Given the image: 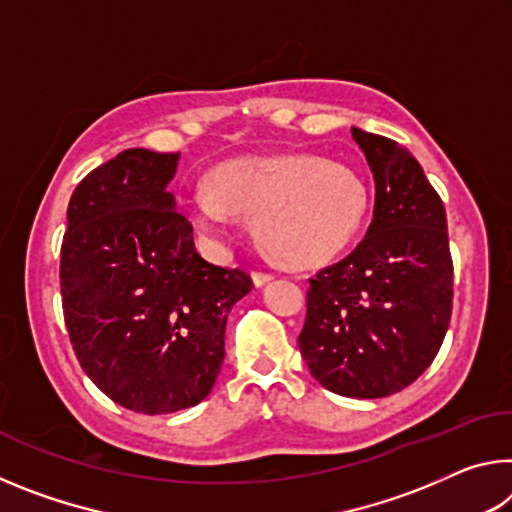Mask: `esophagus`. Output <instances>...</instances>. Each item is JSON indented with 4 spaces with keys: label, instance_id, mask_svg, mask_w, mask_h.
Wrapping results in <instances>:
<instances>
[{
    "label": "esophagus",
    "instance_id": "34e87169",
    "mask_svg": "<svg viewBox=\"0 0 512 512\" xmlns=\"http://www.w3.org/2000/svg\"><path fill=\"white\" fill-rule=\"evenodd\" d=\"M273 280V273H266V271H253V282L255 287H264V284H268Z\"/></svg>",
    "mask_w": 512,
    "mask_h": 512
}]
</instances>
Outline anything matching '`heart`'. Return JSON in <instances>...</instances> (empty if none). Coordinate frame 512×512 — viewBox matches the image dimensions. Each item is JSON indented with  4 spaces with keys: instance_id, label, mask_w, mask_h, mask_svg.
<instances>
[{
    "instance_id": "b5f03b06",
    "label": "heart",
    "mask_w": 512,
    "mask_h": 512,
    "mask_svg": "<svg viewBox=\"0 0 512 512\" xmlns=\"http://www.w3.org/2000/svg\"><path fill=\"white\" fill-rule=\"evenodd\" d=\"M187 219L216 235L228 214L250 216L264 253L289 266H323L357 237L368 210L363 180L314 155H244L216 164L210 194L183 198Z\"/></svg>"
}]
</instances>
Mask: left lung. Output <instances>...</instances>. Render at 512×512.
<instances>
[{
    "label": "left lung",
    "instance_id": "1",
    "mask_svg": "<svg viewBox=\"0 0 512 512\" xmlns=\"http://www.w3.org/2000/svg\"><path fill=\"white\" fill-rule=\"evenodd\" d=\"M375 180L366 237L309 280L300 354L320 386L375 400L431 366L452 318L447 216L420 162L388 137L352 126Z\"/></svg>",
    "mask_w": 512,
    "mask_h": 512
}]
</instances>
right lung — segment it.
Returning a JSON list of instances; mask_svg holds the SVG:
<instances>
[{
  "label": "right lung",
  "mask_w": 512,
  "mask_h": 512,
  "mask_svg": "<svg viewBox=\"0 0 512 512\" xmlns=\"http://www.w3.org/2000/svg\"><path fill=\"white\" fill-rule=\"evenodd\" d=\"M180 153L121 151L85 176L60 248L65 325L99 391L160 415L210 395L225 320L253 280L205 262L169 183Z\"/></svg>",
  "instance_id": "add662e5"
}]
</instances>
